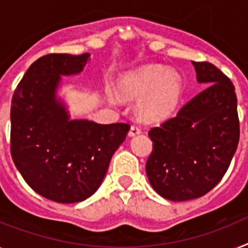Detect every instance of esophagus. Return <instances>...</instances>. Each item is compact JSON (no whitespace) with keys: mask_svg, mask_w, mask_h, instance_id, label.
Segmentation results:
<instances>
[{"mask_svg":"<svg viewBox=\"0 0 248 248\" xmlns=\"http://www.w3.org/2000/svg\"><path fill=\"white\" fill-rule=\"evenodd\" d=\"M139 134H141V128L139 127V126H136V124H132L130 131H128V136L132 137V136H136V135Z\"/></svg>","mask_w":248,"mask_h":248,"instance_id":"1","label":"esophagus"}]
</instances>
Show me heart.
I'll return each mask as SVG.
<instances>
[{
  "mask_svg": "<svg viewBox=\"0 0 248 248\" xmlns=\"http://www.w3.org/2000/svg\"><path fill=\"white\" fill-rule=\"evenodd\" d=\"M118 89L124 98H141L137 111L142 120L157 122L176 111L182 101L183 82L178 73L168 72L165 66L146 65L122 77ZM108 97L111 102L117 101L112 93Z\"/></svg>",
  "mask_w": 248,
  "mask_h": 248,
  "instance_id": "1",
  "label": "heart"
}]
</instances>
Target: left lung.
<instances>
[{"mask_svg":"<svg viewBox=\"0 0 248 248\" xmlns=\"http://www.w3.org/2000/svg\"><path fill=\"white\" fill-rule=\"evenodd\" d=\"M207 88L149 136L146 174L154 190L174 202L199 198L220 182L240 140L237 97L228 77L208 62H191Z\"/></svg>","mask_w":248,"mask_h":248,"instance_id":"obj_1","label":"left lung"}]
</instances>
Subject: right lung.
<instances>
[{
	"label": "right lung",
	"instance_id": "1",
	"mask_svg": "<svg viewBox=\"0 0 248 248\" xmlns=\"http://www.w3.org/2000/svg\"><path fill=\"white\" fill-rule=\"evenodd\" d=\"M89 54H47L31 64L11 102V156L25 182L57 203H77L99 188L130 124L70 120L57 99L62 76L82 72Z\"/></svg>",
	"mask_w": 248,
	"mask_h": 248
}]
</instances>
